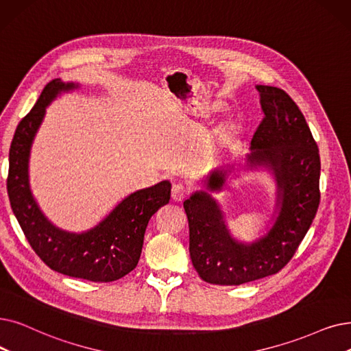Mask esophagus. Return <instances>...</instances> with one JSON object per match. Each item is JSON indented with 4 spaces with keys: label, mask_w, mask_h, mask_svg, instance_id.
Listing matches in <instances>:
<instances>
[{
    "label": "esophagus",
    "mask_w": 351,
    "mask_h": 351,
    "mask_svg": "<svg viewBox=\"0 0 351 351\" xmlns=\"http://www.w3.org/2000/svg\"><path fill=\"white\" fill-rule=\"evenodd\" d=\"M188 195V189L182 184H175L172 186V199L176 202L184 201Z\"/></svg>",
    "instance_id": "obj_1"
}]
</instances>
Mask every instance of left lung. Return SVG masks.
Masks as SVG:
<instances>
[{
	"instance_id": "1",
	"label": "left lung",
	"mask_w": 351,
	"mask_h": 351,
	"mask_svg": "<svg viewBox=\"0 0 351 351\" xmlns=\"http://www.w3.org/2000/svg\"><path fill=\"white\" fill-rule=\"evenodd\" d=\"M265 117L251 141L247 167L268 171L277 204L267 232L252 242L232 237L223 210L210 192L226 188L231 169L213 171L206 191L184 202L189 222V254L199 277L210 284L241 285L284 268L310 230L319 204V155L304 114L284 90L255 86Z\"/></svg>"
}]
</instances>
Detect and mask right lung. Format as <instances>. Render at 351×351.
<instances>
[{
	"label": "right lung",
	"instance_id": "obj_1",
	"mask_svg": "<svg viewBox=\"0 0 351 351\" xmlns=\"http://www.w3.org/2000/svg\"><path fill=\"white\" fill-rule=\"evenodd\" d=\"M79 87L73 82L51 80L32 112L20 121L10 147L7 191L15 218L45 265L69 277L110 282L125 277L138 265L149 219L169 202L172 185L169 180H162L132 192L96 226L83 232L60 230L47 219L29 188V154L47 106L57 96Z\"/></svg>",
	"mask_w": 351,
	"mask_h": 351
}]
</instances>
